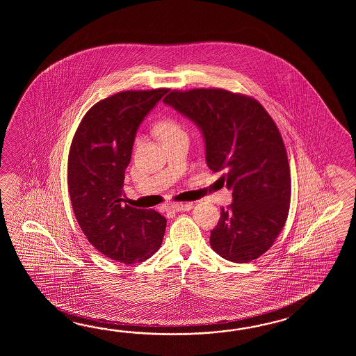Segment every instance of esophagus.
Returning a JSON list of instances; mask_svg holds the SVG:
<instances>
[{
	"instance_id": "34e87169",
	"label": "esophagus",
	"mask_w": 356,
	"mask_h": 356,
	"mask_svg": "<svg viewBox=\"0 0 356 356\" xmlns=\"http://www.w3.org/2000/svg\"><path fill=\"white\" fill-rule=\"evenodd\" d=\"M193 207V202H177V204H172L168 206V209L170 211H188Z\"/></svg>"
}]
</instances>
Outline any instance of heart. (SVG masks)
<instances>
[{
    "mask_svg": "<svg viewBox=\"0 0 356 356\" xmlns=\"http://www.w3.org/2000/svg\"><path fill=\"white\" fill-rule=\"evenodd\" d=\"M156 134L163 143L169 141L175 137L186 135L181 124L175 120H164V121L160 122L159 124L156 126Z\"/></svg>",
    "mask_w": 356,
    "mask_h": 356,
    "instance_id": "b5f03b06",
    "label": "heart"
}]
</instances>
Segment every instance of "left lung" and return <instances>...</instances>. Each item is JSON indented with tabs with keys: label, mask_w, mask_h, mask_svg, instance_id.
I'll use <instances>...</instances> for the list:
<instances>
[{
	"label": "left lung",
	"mask_w": 356,
	"mask_h": 356,
	"mask_svg": "<svg viewBox=\"0 0 356 356\" xmlns=\"http://www.w3.org/2000/svg\"><path fill=\"white\" fill-rule=\"evenodd\" d=\"M164 103L202 131L207 167L222 170L232 191L211 230L212 250L235 264L262 256L286 222L291 197L288 152L271 115L256 99L224 89L172 90Z\"/></svg>",
	"instance_id": "1"
}]
</instances>
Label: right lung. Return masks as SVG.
Instances as JSON below:
<instances>
[{"instance_id": "right-lung-1", "label": "right lung", "mask_w": 356, "mask_h": 356, "mask_svg": "<svg viewBox=\"0 0 356 356\" xmlns=\"http://www.w3.org/2000/svg\"><path fill=\"white\" fill-rule=\"evenodd\" d=\"M167 88L120 91L83 115L70 147L68 193L88 241L124 265L144 262L159 250L167 219L155 210L123 204L124 170L137 129Z\"/></svg>"}]
</instances>
